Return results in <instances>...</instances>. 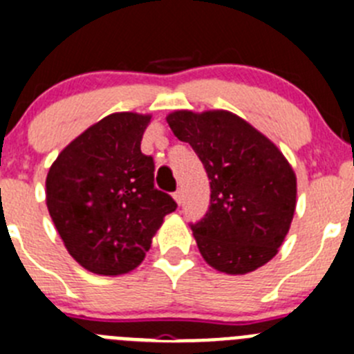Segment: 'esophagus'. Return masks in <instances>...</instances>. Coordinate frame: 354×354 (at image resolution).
I'll list each match as a JSON object with an SVG mask.
<instances>
[{
    "label": "esophagus",
    "mask_w": 354,
    "mask_h": 354,
    "mask_svg": "<svg viewBox=\"0 0 354 354\" xmlns=\"http://www.w3.org/2000/svg\"><path fill=\"white\" fill-rule=\"evenodd\" d=\"M174 198H175V202H177V205H183V200H184V194H183V191H175L174 193Z\"/></svg>",
    "instance_id": "1"
}]
</instances>
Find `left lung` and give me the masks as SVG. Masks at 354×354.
Instances as JSON below:
<instances>
[{
  "label": "left lung",
  "instance_id": "1",
  "mask_svg": "<svg viewBox=\"0 0 354 354\" xmlns=\"http://www.w3.org/2000/svg\"><path fill=\"white\" fill-rule=\"evenodd\" d=\"M167 122L205 167L210 207L191 225L207 263L244 275L283 245L297 207V175L277 145L228 110H175Z\"/></svg>",
  "mask_w": 354,
  "mask_h": 354
}]
</instances>
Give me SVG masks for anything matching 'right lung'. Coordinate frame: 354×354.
Masks as SVG:
<instances>
[{
    "mask_svg": "<svg viewBox=\"0 0 354 354\" xmlns=\"http://www.w3.org/2000/svg\"><path fill=\"white\" fill-rule=\"evenodd\" d=\"M149 113L115 112L80 133L50 165L45 202L64 248L80 267L122 275L144 261L152 236L177 209L154 187L142 154Z\"/></svg>",
    "mask_w": 354,
    "mask_h": 354,
    "instance_id": "obj_1",
    "label": "right lung"
}]
</instances>
